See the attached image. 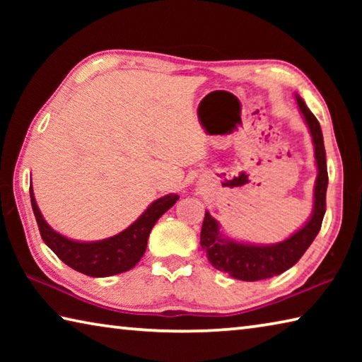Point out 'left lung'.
I'll return each instance as SVG.
<instances>
[{
    "instance_id": "1",
    "label": "left lung",
    "mask_w": 362,
    "mask_h": 362,
    "mask_svg": "<svg viewBox=\"0 0 362 362\" xmlns=\"http://www.w3.org/2000/svg\"><path fill=\"white\" fill-rule=\"evenodd\" d=\"M296 99L315 146L317 177L313 189V212L308 222L284 241L276 244H247L225 236L220 231V223L206 211L203 228H201V247L214 268L228 273L235 279L260 281L284 273L300 260V257L305 254V250L310 247L321 230L324 214H326L329 182L324 139L320 121L305 105L302 97L296 94Z\"/></svg>"
}]
</instances>
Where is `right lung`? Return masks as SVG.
Returning <instances> with one entry per match:
<instances>
[{"instance_id":"add662e5","label":"right lung","mask_w":362,"mask_h":362,"mask_svg":"<svg viewBox=\"0 0 362 362\" xmlns=\"http://www.w3.org/2000/svg\"><path fill=\"white\" fill-rule=\"evenodd\" d=\"M30 198H32L33 214L38 222L41 238L47 244V247L65 265L76 272L93 278H105L124 273L137 265L145 254L151 228L158 222V218L177 203L179 196L170 193L153 201L142 216L126 230L112 238H107V240L90 243L70 240L51 228L45 217L41 216L32 187H30Z\"/></svg>"}]
</instances>
